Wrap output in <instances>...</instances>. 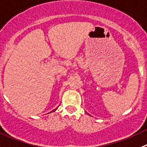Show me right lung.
Instances as JSON below:
<instances>
[{"label": "right lung", "mask_w": 147, "mask_h": 147, "mask_svg": "<svg viewBox=\"0 0 147 147\" xmlns=\"http://www.w3.org/2000/svg\"><path fill=\"white\" fill-rule=\"evenodd\" d=\"M55 111V109H54V110H53V111H52V112H53V111ZM50 113H51V112H50Z\"/></svg>", "instance_id": "add662e5"}]
</instances>
